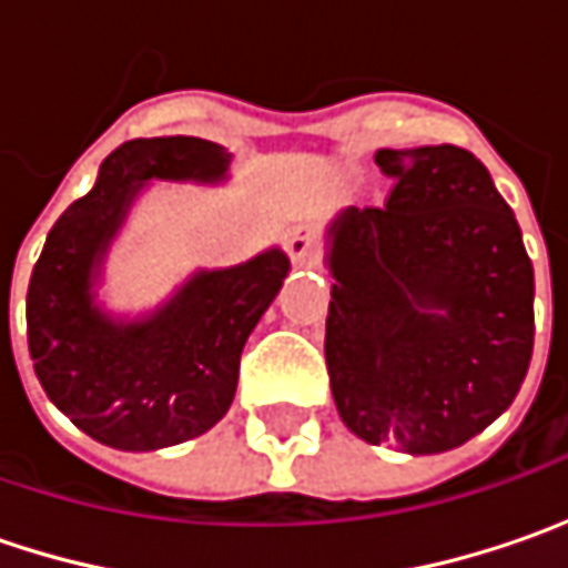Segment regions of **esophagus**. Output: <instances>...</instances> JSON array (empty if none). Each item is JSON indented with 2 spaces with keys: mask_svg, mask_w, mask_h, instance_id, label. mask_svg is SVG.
<instances>
[{
  "mask_svg": "<svg viewBox=\"0 0 568 568\" xmlns=\"http://www.w3.org/2000/svg\"><path fill=\"white\" fill-rule=\"evenodd\" d=\"M287 252H291V262L306 268V265H316L318 262V243L313 227H296L287 236Z\"/></svg>",
  "mask_w": 568,
  "mask_h": 568,
  "instance_id": "1",
  "label": "esophagus"
}]
</instances>
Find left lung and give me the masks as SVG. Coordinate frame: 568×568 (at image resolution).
Segmentation results:
<instances>
[{
    "instance_id": "left-lung-1",
    "label": "left lung",
    "mask_w": 568,
    "mask_h": 568,
    "mask_svg": "<svg viewBox=\"0 0 568 568\" xmlns=\"http://www.w3.org/2000/svg\"><path fill=\"white\" fill-rule=\"evenodd\" d=\"M382 207L328 227L325 363L341 420L410 455L468 443L515 402L535 347V268L487 166L455 144L382 148Z\"/></svg>"
}]
</instances>
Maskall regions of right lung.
<instances>
[{"label": "right lung", "mask_w": 568, "mask_h": 568, "mask_svg": "<svg viewBox=\"0 0 568 568\" xmlns=\"http://www.w3.org/2000/svg\"><path fill=\"white\" fill-rule=\"evenodd\" d=\"M221 144L170 135L120 144L94 189L59 217L28 284V351L47 398L91 439L154 452L207 433L227 414L243 344L291 262L268 250L199 272L151 316L122 322L94 303L100 262L148 180L221 183Z\"/></svg>", "instance_id": "right-lung-1"}]
</instances>
